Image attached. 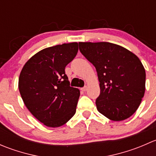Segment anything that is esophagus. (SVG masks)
<instances>
[{"label":"esophagus","instance_id":"34e87169","mask_svg":"<svg viewBox=\"0 0 156 156\" xmlns=\"http://www.w3.org/2000/svg\"><path fill=\"white\" fill-rule=\"evenodd\" d=\"M87 86H85V87H82V88H81V90H82V91H84H84H86V90H87Z\"/></svg>","mask_w":156,"mask_h":156}]
</instances>
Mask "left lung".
I'll use <instances>...</instances> for the list:
<instances>
[{
    "label": "left lung",
    "instance_id": "8db88e82",
    "mask_svg": "<svg viewBox=\"0 0 156 156\" xmlns=\"http://www.w3.org/2000/svg\"><path fill=\"white\" fill-rule=\"evenodd\" d=\"M79 50L95 66L100 94L99 112L115 122L130 118L145 94L146 72L139 58L127 49L108 42H79Z\"/></svg>",
    "mask_w": 156,
    "mask_h": 156
}]
</instances>
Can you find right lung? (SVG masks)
<instances>
[{"label": "right lung", "mask_w": 156, "mask_h": 156, "mask_svg": "<svg viewBox=\"0 0 156 156\" xmlns=\"http://www.w3.org/2000/svg\"><path fill=\"white\" fill-rule=\"evenodd\" d=\"M78 50L77 42L43 49L30 58L20 72L22 99L30 112L46 126H62L75 114L80 90L69 86L65 68Z\"/></svg>", "instance_id": "add662e5"}]
</instances>
